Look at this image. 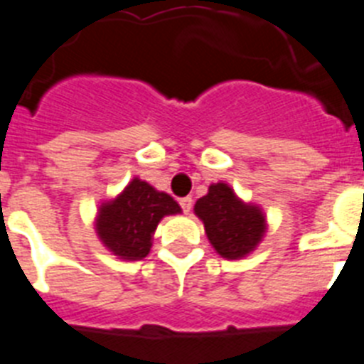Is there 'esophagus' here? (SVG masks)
Wrapping results in <instances>:
<instances>
[{"instance_id":"esophagus-1","label":"esophagus","mask_w":364,"mask_h":364,"mask_svg":"<svg viewBox=\"0 0 364 364\" xmlns=\"http://www.w3.org/2000/svg\"><path fill=\"white\" fill-rule=\"evenodd\" d=\"M178 204H180V208H182V211H184V213H189V211H191V208H193V200L189 197L180 198Z\"/></svg>"}]
</instances>
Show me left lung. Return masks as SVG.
Listing matches in <instances>:
<instances>
[{
	"mask_svg": "<svg viewBox=\"0 0 364 364\" xmlns=\"http://www.w3.org/2000/svg\"><path fill=\"white\" fill-rule=\"evenodd\" d=\"M195 213L204 222L211 246L224 259H240L255 250L266 230V218L259 208L244 204L224 182L210 186L198 198Z\"/></svg>",
	"mask_w": 364,
	"mask_h": 364,
	"instance_id": "8db88e82",
	"label": "left lung"
}]
</instances>
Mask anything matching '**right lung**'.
Returning <instances> with one entry per match:
<instances>
[{"label":"right lung","mask_w":364,"mask_h":364,"mask_svg":"<svg viewBox=\"0 0 364 364\" xmlns=\"http://www.w3.org/2000/svg\"><path fill=\"white\" fill-rule=\"evenodd\" d=\"M175 213H180V205L167 193L134 178L122 195L100 208L96 231L114 255L140 260L149 253L160 218Z\"/></svg>","instance_id":"right-lung-1"}]
</instances>
